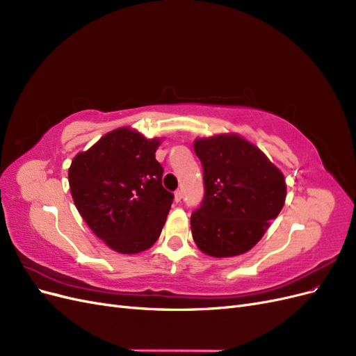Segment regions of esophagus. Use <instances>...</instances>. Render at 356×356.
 Returning a JSON list of instances; mask_svg holds the SVG:
<instances>
[{
  "label": "esophagus",
  "instance_id": "esophagus-1",
  "mask_svg": "<svg viewBox=\"0 0 356 356\" xmlns=\"http://www.w3.org/2000/svg\"><path fill=\"white\" fill-rule=\"evenodd\" d=\"M174 196H175V202H181V199H182V191H181V190H177Z\"/></svg>",
  "mask_w": 356,
  "mask_h": 356
}]
</instances>
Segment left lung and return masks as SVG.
I'll return each mask as SVG.
<instances>
[{
    "instance_id": "left-lung-1",
    "label": "left lung",
    "mask_w": 356,
    "mask_h": 356,
    "mask_svg": "<svg viewBox=\"0 0 356 356\" xmlns=\"http://www.w3.org/2000/svg\"><path fill=\"white\" fill-rule=\"evenodd\" d=\"M195 152L203 168L204 196L191 213L193 239L202 252L217 258L250 251L284 207L282 172L234 134L196 139Z\"/></svg>"
}]
</instances>
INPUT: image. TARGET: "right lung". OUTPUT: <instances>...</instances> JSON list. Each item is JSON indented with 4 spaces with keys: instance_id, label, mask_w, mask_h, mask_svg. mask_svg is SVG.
Segmentation results:
<instances>
[{
    "instance_id": "right-lung-1",
    "label": "right lung",
    "mask_w": 356,
    "mask_h": 356,
    "mask_svg": "<svg viewBox=\"0 0 356 356\" xmlns=\"http://www.w3.org/2000/svg\"><path fill=\"white\" fill-rule=\"evenodd\" d=\"M160 139L129 127L104 135L74 157L68 170L72 200L90 230L111 250L136 254L159 239L174 195L161 186L156 160Z\"/></svg>"
}]
</instances>
